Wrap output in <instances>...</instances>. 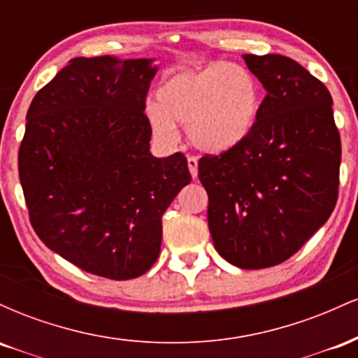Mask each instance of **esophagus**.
Listing matches in <instances>:
<instances>
[{
    "label": "esophagus",
    "mask_w": 358,
    "mask_h": 358,
    "mask_svg": "<svg viewBox=\"0 0 358 358\" xmlns=\"http://www.w3.org/2000/svg\"><path fill=\"white\" fill-rule=\"evenodd\" d=\"M188 170H190V175L192 178L195 180L196 175H199V162H196V158H193V156H188Z\"/></svg>",
    "instance_id": "34e87169"
}]
</instances>
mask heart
I'll list each match as a JSON object with an SVG mask.
<instances>
[{
    "instance_id": "1",
    "label": "heart",
    "mask_w": 358,
    "mask_h": 358,
    "mask_svg": "<svg viewBox=\"0 0 358 358\" xmlns=\"http://www.w3.org/2000/svg\"><path fill=\"white\" fill-rule=\"evenodd\" d=\"M261 110V89L242 65L213 64L166 77L146 109L155 136L175 141L176 126H187L188 141L208 155L239 146L252 133Z\"/></svg>"
}]
</instances>
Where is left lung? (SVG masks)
Returning <instances> with one entry per match:
<instances>
[{
    "instance_id": "left-lung-1",
    "label": "left lung",
    "mask_w": 358,
    "mask_h": 358,
    "mask_svg": "<svg viewBox=\"0 0 358 358\" xmlns=\"http://www.w3.org/2000/svg\"><path fill=\"white\" fill-rule=\"evenodd\" d=\"M266 90L252 133L219 156H203L217 252L241 269H264L293 256L328 220L342 159L330 92L282 55H242Z\"/></svg>"
}]
</instances>
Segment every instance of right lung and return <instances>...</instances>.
Returning a JSON list of instances; mask_svg holds the SVG:
<instances>
[{
  "mask_svg": "<svg viewBox=\"0 0 358 358\" xmlns=\"http://www.w3.org/2000/svg\"><path fill=\"white\" fill-rule=\"evenodd\" d=\"M155 59L79 57L36 92L18 153L30 222L77 268L124 281L159 256L162 217L187 158L150 153L146 94Z\"/></svg>",
  "mask_w": 358,
  "mask_h": 358,
  "instance_id": "obj_1",
  "label": "right lung"
}]
</instances>
